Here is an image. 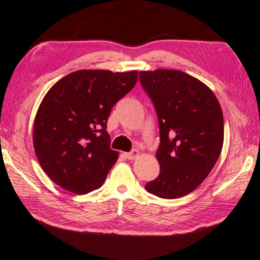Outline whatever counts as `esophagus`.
<instances>
[{"label":"esophagus","instance_id":"1","mask_svg":"<svg viewBox=\"0 0 260 260\" xmlns=\"http://www.w3.org/2000/svg\"><path fill=\"white\" fill-rule=\"evenodd\" d=\"M125 157L127 159H135L138 157V150L137 149H133L129 153H125Z\"/></svg>","mask_w":260,"mask_h":260}]
</instances>
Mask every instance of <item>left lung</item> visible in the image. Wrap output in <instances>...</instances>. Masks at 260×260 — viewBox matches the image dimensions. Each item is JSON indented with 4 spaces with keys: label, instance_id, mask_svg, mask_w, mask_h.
<instances>
[{
    "label": "left lung",
    "instance_id": "8db88e82",
    "mask_svg": "<svg viewBox=\"0 0 260 260\" xmlns=\"http://www.w3.org/2000/svg\"><path fill=\"white\" fill-rule=\"evenodd\" d=\"M140 81L157 114L160 138L159 175L145 188L160 198L183 197L203 183L221 153V107L212 89L184 72L142 71Z\"/></svg>",
    "mask_w": 260,
    "mask_h": 260
}]
</instances>
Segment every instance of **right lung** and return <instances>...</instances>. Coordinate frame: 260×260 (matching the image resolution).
<instances>
[{"instance_id": "1", "label": "right lung", "mask_w": 260, "mask_h": 260, "mask_svg": "<svg viewBox=\"0 0 260 260\" xmlns=\"http://www.w3.org/2000/svg\"><path fill=\"white\" fill-rule=\"evenodd\" d=\"M137 71L82 70L48 90L36 113L33 145L54 183L77 195L104 183L118 153L106 131L113 106L135 86Z\"/></svg>"}]
</instances>
